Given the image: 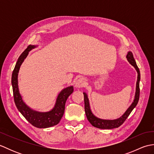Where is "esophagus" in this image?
Masks as SVG:
<instances>
[{
    "mask_svg": "<svg viewBox=\"0 0 154 154\" xmlns=\"http://www.w3.org/2000/svg\"><path fill=\"white\" fill-rule=\"evenodd\" d=\"M86 85V80L83 77L79 78L77 79L76 83H75V87L77 88H82Z\"/></svg>",
    "mask_w": 154,
    "mask_h": 154,
    "instance_id": "esophagus-1",
    "label": "esophagus"
}]
</instances>
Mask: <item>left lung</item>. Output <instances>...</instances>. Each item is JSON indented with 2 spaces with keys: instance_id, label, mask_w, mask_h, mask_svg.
<instances>
[{
  "instance_id": "1",
  "label": "left lung",
  "mask_w": 154,
  "mask_h": 154,
  "mask_svg": "<svg viewBox=\"0 0 154 154\" xmlns=\"http://www.w3.org/2000/svg\"><path fill=\"white\" fill-rule=\"evenodd\" d=\"M126 58L129 63L131 64L132 66L134 67V68L136 69L137 73H138V78H137L134 99V101L131 105L129 106L128 109L126 110V112L124 113V114L122 116H120V118H119V119H114V120H104V119H99V118H97V116L94 115L92 112V111L91 110L89 100V99H88L87 94L85 93H83L84 102H85V114H86L87 119L93 126L98 128L112 129V128H115L119 127L120 126L122 125L124 121L126 120L127 118L130 115V114L131 113L132 110L134 109L136 106L137 105V104L138 103L139 97H140V70L138 66H137L136 61L134 60V58L133 54L131 51L128 52Z\"/></svg>"
}]
</instances>
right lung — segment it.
Instances as JSON below:
<instances>
[{
	"label": "right lung",
	"instance_id": "obj_1",
	"mask_svg": "<svg viewBox=\"0 0 154 154\" xmlns=\"http://www.w3.org/2000/svg\"><path fill=\"white\" fill-rule=\"evenodd\" d=\"M37 45H29L20 55L12 75V86L14 103L18 110L32 125L39 128H46L54 126L60 122L65 111V103L69 96L73 92V87L65 88L58 94L54 107L49 112H41L30 109L24 103L20 94L18 85V75L22 62L28 55V52Z\"/></svg>",
	"mask_w": 154,
	"mask_h": 154
}]
</instances>
